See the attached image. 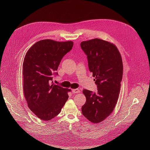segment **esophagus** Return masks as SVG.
<instances>
[{
	"instance_id": "esophagus-1",
	"label": "esophagus",
	"mask_w": 150,
	"mask_h": 150,
	"mask_svg": "<svg viewBox=\"0 0 150 150\" xmlns=\"http://www.w3.org/2000/svg\"><path fill=\"white\" fill-rule=\"evenodd\" d=\"M72 93H79L81 92V91L79 89H74L72 91Z\"/></svg>"
}]
</instances>
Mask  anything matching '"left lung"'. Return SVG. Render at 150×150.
Wrapping results in <instances>:
<instances>
[{"label": "left lung", "mask_w": 150, "mask_h": 150, "mask_svg": "<svg viewBox=\"0 0 150 150\" xmlns=\"http://www.w3.org/2000/svg\"><path fill=\"white\" fill-rule=\"evenodd\" d=\"M87 55L88 66L93 73L98 91H83L86 101L81 108L83 115L93 123L105 120L112 112L119 98L122 77V61L114 44L100 39L81 42Z\"/></svg>", "instance_id": "8db88e82"}]
</instances>
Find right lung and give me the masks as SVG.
<instances>
[{
    "mask_svg": "<svg viewBox=\"0 0 150 150\" xmlns=\"http://www.w3.org/2000/svg\"><path fill=\"white\" fill-rule=\"evenodd\" d=\"M72 41L44 39L27 52L23 62V89L28 107L35 115L49 121L59 114L71 89L51 83L62 57L73 46Z\"/></svg>",
    "mask_w": 150,
    "mask_h": 150,
    "instance_id": "obj_1",
    "label": "right lung"
}]
</instances>
